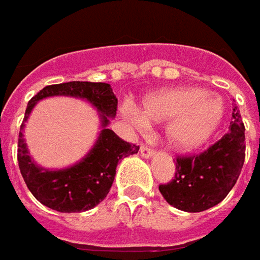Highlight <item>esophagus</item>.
I'll return each instance as SVG.
<instances>
[{"label": "esophagus", "instance_id": "obj_1", "mask_svg": "<svg viewBox=\"0 0 260 260\" xmlns=\"http://www.w3.org/2000/svg\"><path fill=\"white\" fill-rule=\"evenodd\" d=\"M141 155L144 157V158H151V157H154V150H151V148H148V147H145V145H142L141 147Z\"/></svg>", "mask_w": 260, "mask_h": 260}]
</instances>
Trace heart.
Returning <instances> with one entry per match:
<instances>
[{
	"label": "heart",
	"mask_w": 260,
	"mask_h": 260,
	"mask_svg": "<svg viewBox=\"0 0 260 260\" xmlns=\"http://www.w3.org/2000/svg\"><path fill=\"white\" fill-rule=\"evenodd\" d=\"M137 126L151 122H167V142L179 151H195L204 147L220 128L224 119V100L195 87H176L154 91L141 100L140 109L132 105L122 110Z\"/></svg>",
	"instance_id": "b5f03b06"
}]
</instances>
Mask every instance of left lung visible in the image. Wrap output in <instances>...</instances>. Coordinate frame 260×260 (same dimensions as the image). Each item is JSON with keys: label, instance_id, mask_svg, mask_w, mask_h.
Instances as JSON below:
<instances>
[{"label": "left lung", "instance_id": "left-lung-1", "mask_svg": "<svg viewBox=\"0 0 260 260\" xmlns=\"http://www.w3.org/2000/svg\"><path fill=\"white\" fill-rule=\"evenodd\" d=\"M244 151V125L234 106L229 132L199 155L176 158L175 179L158 189L164 199L180 211L201 212L212 208L236 185Z\"/></svg>", "mask_w": 260, "mask_h": 260}]
</instances>
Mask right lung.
Segmentation results:
<instances>
[{
  "label": "right lung",
  "mask_w": 260,
  "mask_h": 260,
  "mask_svg": "<svg viewBox=\"0 0 260 260\" xmlns=\"http://www.w3.org/2000/svg\"><path fill=\"white\" fill-rule=\"evenodd\" d=\"M67 95L88 101L99 112L102 131L92 150L70 168L46 169L36 163L22 135L28 116L37 102L46 96ZM118 99L110 84L70 81L46 85L28 102L18 134V167L33 197L48 208L58 212H83L94 208L108 197L116 175L118 163L140 147L120 140L108 125L116 115Z\"/></svg>",
  "instance_id": "add662e5"
}]
</instances>
